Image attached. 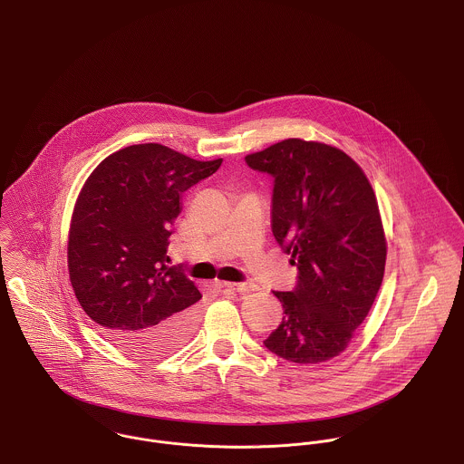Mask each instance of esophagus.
I'll return each instance as SVG.
<instances>
[{"mask_svg": "<svg viewBox=\"0 0 464 464\" xmlns=\"http://www.w3.org/2000/svg\"><path fill=\"white\" fill-rule=\"evenodd\" d=\"M221 287L236 291V293H252L256 289V285L252 282H241V284H221Z\"/></svg>", "mask_w": 464, "mask_h": 464, "instance_id": "esophagus-1", "label": "esophagus"}]
</instances>
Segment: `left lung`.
Returning <instances> with one entry per match:
<instances>
[{
	"instance_id": "left-lung-1",
	"label": "left lung",
	"mask_w": 464,
	"mask_h": 464,
	"mask_svg": "<svg viewBox=\"0 0 464 464\" xmlns=\"http://www.w3.org/2000/svg\"><path fill=\"white\" fill-rule=\"evenodd\" d=\"M273 177L271 228L297 267L295 289L275 291L282 324L264 340L293 363L340 354L380 291L386 241L372 186L335 147L284 140L245 158Z\"/></svg>"
}]
</instances>
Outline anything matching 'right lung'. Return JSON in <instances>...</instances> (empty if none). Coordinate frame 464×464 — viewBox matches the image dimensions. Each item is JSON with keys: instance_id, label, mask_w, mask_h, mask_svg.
I'll use <instances>...</instances> for the list:
<instances>
[{"instance_id": "obj_1", "label": "right lung", "mask_w": 464, "mask_h": 464, "mask_svg": "<svg viewBox=\"0 0 464 464\" xmlns=\"http://www.w3.org/2000/svg\"><path fill=\"white\" fill-rule=\"evenodd\" d=\"M221 160L197 161L160 143L108 156L86 179L69 232V275L80 304L106 338L138 358L179 349L193 334L202 297L169 266L182 193Z\"/></svg>"}]
</instances>
